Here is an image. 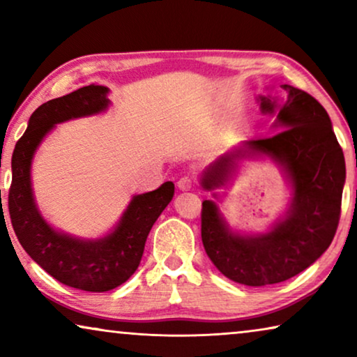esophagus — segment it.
Wrapping results in <instances>:
<instances>
[{
  "instance_id": "esophagus-1",
  "label": "esophagus",
  "mask_w": 357,
  "mask_h": 357,
  "mask_svg": "<svg viewBox=\"0 0 357 357\" xmlns=\"http://www.w3.org/2000/svg\"><path fill=\"white\" fill-rule=\"evenodd\" d=\"M177 187H178V190H192V187H193V180L190 178V177H187V175H185V177L178 178Z\"/></svg>"
}]
</instances>
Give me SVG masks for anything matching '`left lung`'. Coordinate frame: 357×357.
Wrapping results in <instances>:
<instances>
[{
	"mask_svg": "<svg viewBox=\"0 0 357 357\" xmlns=\"http://www.w3.org/2000/svg\"><path fill=\"white\" fill-rule=\"evenodd\" d=\"M286 96H258L261 114L275 116L276 135L248 139L203 170L202 188L218 199L242 158L268 157L282 169L293 197L266 233L232 231L213 199H204L202 241L209 260L229 280L268 286L299 275L333 241L346 180L343 149L326 110L307 92L282 86Z\"/></svg>",
	"mask_w": 357,
	"mask_h": 357,
	"instance_id": "8db88e82",
	"label": "left lung"
}]
</instances>
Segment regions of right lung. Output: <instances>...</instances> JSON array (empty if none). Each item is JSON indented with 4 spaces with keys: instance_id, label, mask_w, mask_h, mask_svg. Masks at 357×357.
I'll return each mask as SVG.
<instances>
[{
    "instance_id": "obj_1",
    "label": "right lung",
    "mask_w": 357,
    "mask_h": 357,
    "mask_svg": "<svg viewBox=\"0 0 357 357\" xmlns=\"http://www.w3.org/2000/svg\"><path fill=\"white\" fill-rule=\"evenodd\" d=\"M107 96L109 87L91 84L48 100L33 112L26 133L14 148L8 197L13 229L29 257L56 281L89 292L115 289L138 270L151 227L172 202L175 190L172 182H165L153 192L135 195L116 226L97 238L70 236L45 221L33 198V155L58 123L109 109Z\"/></svg>"
}]
</instances>
